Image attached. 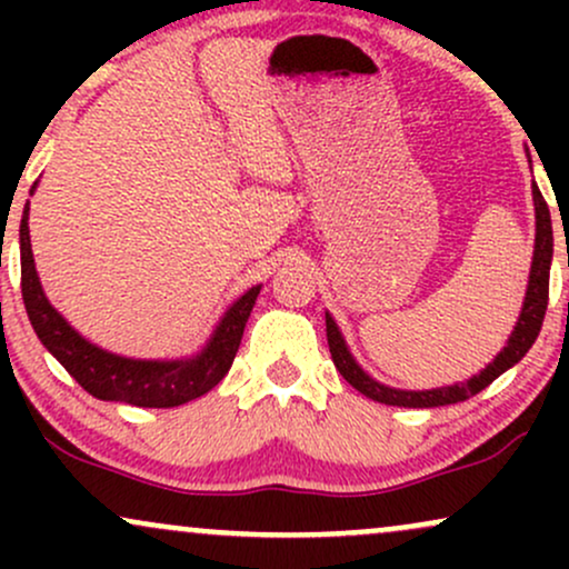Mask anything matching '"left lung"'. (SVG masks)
<instances>
[{"label": "left lung", "instance_id": "8db88e82", "mask_svg": "<svg viewBox=\"0 0 569 569\" xmlns=\"http://www.w3.org/2000/svg\"><path fill=\"white\" fill-rule=\"evenodd\" d=\"M535 198V257H532V270H530V286H527L525 307H521L519 323H516L511 339L502 348V352L495 358L489 367L481 371L473 380L452 385V388H439V390H393L385 388L377 380H371L369 375H363L361 367L352 361L350 350L345 348V339L339 335L337 323L326 316V337H329V350L331 361L339 375L348 380L358 393H363L371 401L388 403V407H409V409H430V407H447V403H460L466 398L492 385L506 369H511L513 363H519L525 358V352L532 348V342L540 335V326H543L546 307H548V272H551V257H553V230H551V213L540 194L538 187H532Z\"/></svg>", "mask_w": 569, "mask_h": 569}]
</instances>
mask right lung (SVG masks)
Masks as SVG:
<instances>
[{"mask_svg": "<svg viewBox=\"0 0 569 569\" xmlns=\"http://www.w3.org/2000/svg\"><path fill=\"white\" fill-rule=\"evenodd\" d=\"M21 293L37 337L90 396L101 398V401H126L133 407L168 409L200 398L224 380L234 361V352L240 348V339H243L248 316L259 297V286L246 291L227 310L200 356L189 358V361L120 358L82 339L44 299L34 270V257H31L29 202H26L21 219Z\"/></svg>", "mask_w": 569, "mask_h": 569, "instance_id": "obj_1", "label": "right lung"}]
</instances>
